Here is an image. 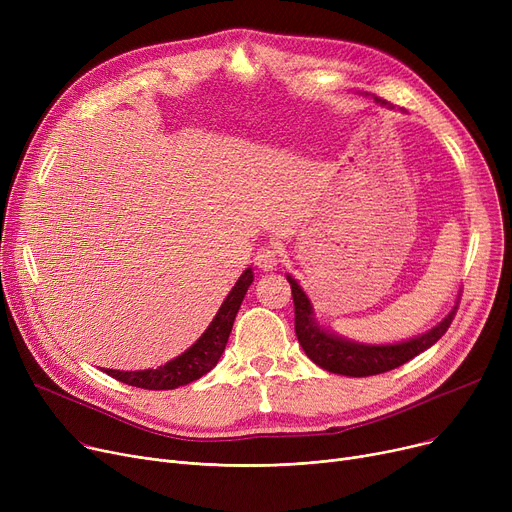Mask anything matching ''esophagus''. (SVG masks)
<instances>
[{
	"mask_svg": "<svg viewBox=\"0 0 512 512\" xmlns=\"http://www.w3.org/2000/svg\"><path fill=\"white\" fill-rule=\"evenodd\" d=\"M280 261V253L276 247H261L255 253V265L259 267L261 272H272L276 270V265Z\"/></svg>",
	"mask_w": 512,
	"mask_h": 512,
	"instance_id": "esophagus-1",
	"label": "esophagus"
}]
</instances>
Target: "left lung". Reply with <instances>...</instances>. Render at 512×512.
Segmentation results:
<instances>
[{"instance_id":"obj_1","label":"left lung","mask_w":512,"mask_h":512,"mask_svg":"<svg viewBox=\"0 0 512 512\" xmlns=\"http://www.w3.org/2000/svg\"><path fill=\"white\" fill-rule=\"evenodd\" d=\"M375 101L384 103L378 97H375ZM286 280L290 282V288H292L294 332H297L299 344L303 346L305 355L321 369L348 375V378H367V375L386 373L390 369L405 365L419 353L427 351L429 346L436 344L446 334L461 301V297L456 299L454 307L440 321V324L421 336H415L405 342H396V344H361L321 328L317 324L311 301L305 294V290L292 276H286Z\"/></svg>"}]
</instances>
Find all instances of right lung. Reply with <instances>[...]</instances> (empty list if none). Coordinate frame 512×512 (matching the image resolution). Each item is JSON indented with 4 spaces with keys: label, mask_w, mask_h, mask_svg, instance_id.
Segmentation results:
<instances>
[{
    "label": "right lung",
    "mask_w": 512,
    "mask_h": 512,
    "mask_svg": "<svg viewBox=\"0 0 512 512\" xmlns=\"http://www.w3.org/2000/svg\"><path fill=\"white\" fill-rule=\"evenodd\" d=\"M251 284H253V270L247 267V270L238 278V282L234 284V288L230 290L222 307L218 309V313H215L207 330L201 334V338L191 348H186L182 355L168 361L166 365H161L157 369H143V371H118V369H103V371L122 384L145 388V390H174L178 386H186L203 378L207 371H211L215 365H218L226 348L228 336L232 332L234 317Z\"/></svg>",
    "instance_id": "obj_1"
}]
</instances>
